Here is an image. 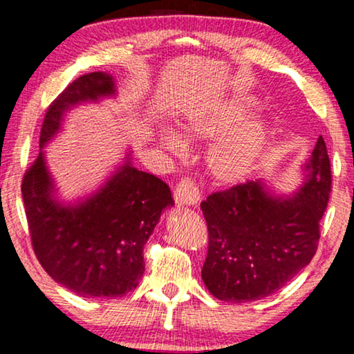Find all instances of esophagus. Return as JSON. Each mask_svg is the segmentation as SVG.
Returning a JSON list of instances; mask_svg holds the SVG:
<instances>
[{
  "label": "esophagus",
  "mask_w": 354,
  "mask_h": 354,
  "mask_svg": "<svg viewBox=\"0 0 354 354\" xmlns=\"http://www.w3.org/2000/svg\"><path fill=\"white\" fill-rule=\"evenodd\" d=\"M174 196H176V201L178 205H196L200 201L201 193L200 188H198L196 182L190 177H183L178 180L176 185V192H174Z\"/></svg>",
  "instance_id": "1"
}]
</instances>
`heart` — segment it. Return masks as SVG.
Listing matches in <instances>:
<instances>
[{
    "mask_svg": "<svg viewBox=\"0 0 354 354\" xmlns=\"http://www.w3.org/2000/svg\"><path fill=\"white\" fill-rule=\"evenodd\" d=\"M251 108H253L251 100L234 98L211 108L198 109L182 124L183 138L211 140L221 137L241 122ZM266 138H268V127L261 119L246 120L211 148L207 167L212 176L221 182L239 180L258 159L266 145ZM161 140L164 147L174 153L185 148L183 140L172 130H162Z\"/></svg>",
    "mask_w": 354,
    "mask_h": 354,
    "instance_id": "1",
    "label": "heart"
}]
</instances>
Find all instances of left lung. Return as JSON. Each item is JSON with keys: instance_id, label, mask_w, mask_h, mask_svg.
<instances>
[{"instance_id": "obj_1", "label": "left lung", "mask_w": 354, "mask_h": 354, "mask_svg": "<svg viewBox=\"0 0 354 354\" xmlns=\"http://www.w3.org/2000/svg\"><path fill=\"white\" fill-rule=\"evenodd\" d=\"M304 171L306 182L290 198L270 195L264 183L248 180L201 201L209 241L201 277L217 299L266 298L311 263L332 187L322 137Z\"/></svg>"}]
</instances>
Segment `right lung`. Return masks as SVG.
<instances>
[{
	"instance_id": "obj_1",
	"label": "right lung",
	"mask_w": 354,
	"mask_h": 354,
	"mask_svg": "<svg viewBox=\"0 0 354 354\" xmlns=\"http://www.w3.org/2000/svg\"><path fill=\"white\" fill-rule=\"evenodd\" d=\"M114 93L113 77L91 72L66 86L48 108L40 149L59 130L64 111L80 101ZM53 182L43 153L22 178V198L33 251L51 279L86 298H119L145 272L143 246L162 209L174 205L167 183L130 161L103 188L77 206L51 198Z\"/></svg>"
}]
</instances>
